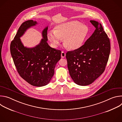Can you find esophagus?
Instances as JSON below:
<instances>
[{
    "label": "esophagus",
    "instance_id": "obj_1",
    "mask_svg": "<svg viewBox=\"0 0 122 122\" xmlns=\"http://www.w3.org/2000/svg\"><path fill=\"white\" fill-rule=\"evenodd\" d=\"M61 56L62 58H64L66 56V53H65L64 51H62V53H61Z\"/></svg>",
    "mask_w": 122,
    "mask_h": 122
}]
</instances>
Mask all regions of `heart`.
I'll return each instance as SVG.
<instances>
[{
  "label": "heart",
  "mask_w": 122,
  "mask_h": 122,
  "mask_svg": "<svg viewBox=\"0 0 122 122\" xmlns=\"http://www.w3.org/2000/svg\"><path fill=\"white\" fill-rule=\"evenodd\" d=\"M89 33V28L77 21H70L57 25L55 30L48 33V39L57 47L64 39V44L69 49L77 50L83 44Z\"/></svg>",
  "instance_id": "1"
}]
</instances>
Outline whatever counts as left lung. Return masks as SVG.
I'll return each mask as SVG.
<instances>
[{"label": "left lung", "mask_w": 122, "mask_h": 122, "mask_svg": "<svg viewBox=\"0 0 122 122\" xmlns=\"http://www.w3.org/2000/svg\"><path fill=\"white\" fill-rule=\"evenodd\" d=\"M90 22L96 28L91 36L80 48L66 55L70 76L81 86L92 83L103 73L110 53V40L101 24L94 20Z\"/></svg>", "instance_id": "8db88e82"}]
</instances>
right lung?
<instances>
[{"label":"right lung","instance_id":"1","mask_svg":"<svg viewBox=\"0 0 122 122\" xmlns=\"http://www.w3.org/2000/svg\"><path fill=\"white\" fill-rule=\"evenodd\" d=\"M37 24L32 20L23 23L11 42L10 50L20 76L31 85L41 87L48 84L54 76L56 65L61 59V51L48 44V26L42 31L43 39L39 44L32 48L24 46L20 38L28 28Z\"/></svg>","mask_w":122,"mask_h":122}]
</instances>
